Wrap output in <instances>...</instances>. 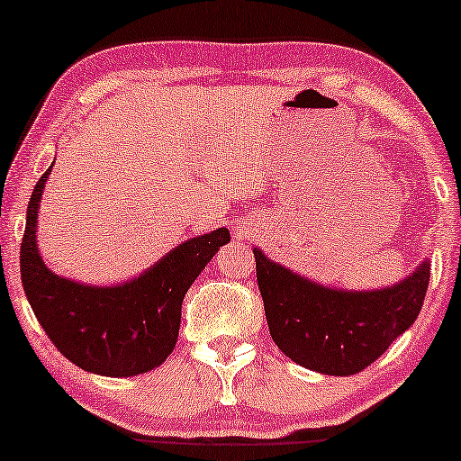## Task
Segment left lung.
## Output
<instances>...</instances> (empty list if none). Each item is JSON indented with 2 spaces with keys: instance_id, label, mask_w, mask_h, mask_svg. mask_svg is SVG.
Returning <instances> with one entry per match:
<instances>
[{
  "instance_id": "left-lung-1",
  "label": "left lung",
  "mask_w": 461,
  "mask_h": 461,
  "mask_svg": "<svg viewBox=\"0 0 461 461\" xmlns=\"http://www.w3.org/2000/svg\"><path fill=\"white\" fill-rule=\"evenodd\" d=\"M256 276L275 344L302 367L327 375L363 371L407 331L424 304L430 262L375 292H344L306 281L254 249Z\"/></svg>"
}]
</instances>
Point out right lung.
I'll use <instances>...</instances> for the list:
<instances>
[{
	"instance_id": "right-lung-1",
	"label": "right lung",
	"mask_w": 461,
	"mask_h": 461,
	"mask_svg": "<svg viewBox=\"0 0 461 461\" xmlns=\"http://www.w3.org/2000/svg\"><path fill=\"white\" fill-rule=\"evenodd\" d=\"M50 169L31 193L21 243L23 287L37 321L68 361L92 374L130 377L159 367L178 339L185 294L230 241L229 229L178 245L123 285H81L54 275L37 251V210Z\"/></svg>"
}]
</instances>
